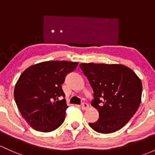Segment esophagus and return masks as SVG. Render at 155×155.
Listing matches in <instances>:
<instances>
[{"label":"esophagus","instance_id":"obj_1","mask_svg":"<svg viewBox=\"0 0 155 155\" xmlns=\"http://www.w3.org/2000/svg\"><path fill=\"white\" fill-rule=\"evenodd\" d=\"M81 107H82V110H87L89 107V105L87 103H86V102H83L82 105H81Z\"/></svg>","mask_w":155,"mask_h":155}]
</instances>
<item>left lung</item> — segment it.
<instances>
[{
  "mask_svg": "<svg viewBox=\"0 0 155 155\" xmlns=\"http://www.w3.org/2000/svg\"><path fill=\"white\" fill-rule=\"evenodd\" d=\"M79 67L94 91L91 105L99 115L97 122L89 123L91 128L102 134L120 130L140 105V79L131 68L121 64L82 63Z\"/></svg>",
  "mask_w": 155,
  "mask_h": 155,
  "instance_id": "8db88e82",
  "label": "left lung"
}]
</instances>
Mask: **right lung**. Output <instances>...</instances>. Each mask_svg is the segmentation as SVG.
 Listing matches in <instances>:
<instances>
[{
  "mask_svg": "<svg viewBox=\"0 0 155 155\" xmlns=\"http://www.w3.org/2000/svg\"><path fill=\"white\" fill-rule=\"evenodd\" d=\"M78 62L48 61L27 68L15 86L14 97L24 120L33 129L50 132L64 122L68 108L61 84Z\"/></svg>",
  "mask_w": 155,
  "mask_h": 155,
  "instance_id": "1",
  "label": "right lung"
}]
</instances>
